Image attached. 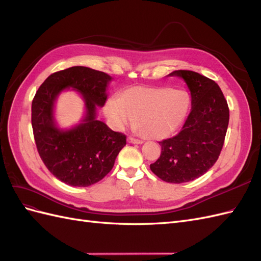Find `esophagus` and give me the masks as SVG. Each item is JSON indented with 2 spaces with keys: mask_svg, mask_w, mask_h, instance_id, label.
<instances>
[{
  "mask_svg": "<svg viewBox=\"0 0 261 261\" xmlns=\"http://www.w3.org/2000/svg\"><path fill=\"white\" fill-rule=\"evenodd\" d=\"M127 141L129 144H134V145H140L143 144V141L139 140V139H136V138H133V137H128L127 138Z\"/></svg>",
  "mask_w": 261,
  "mask_h": 261,
  "instance_id": "1",
  "label": "esophagus"
}]
</instances>
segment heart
<instances>
[{
    "instance_id": "heart-1",
    "label": "heart",
    "mask_w": 261,
    "mask_h": 261,
    "mask_svg": "<svg viewBox=\"0 0 261 261\" xmlns=\"http://www.w3.org/2000/svg\"><path fill=\"white\" fill-rule=\"evenodd\" d=\"M191 105V97L185 90L137 86L124 91L117 102L108 101L105 113L117 129L136 121V127L145 138L164 139L185 123Z\"/></svg>"
}]
</instances>
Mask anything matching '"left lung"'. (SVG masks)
I'll list each match as a JSON object with an SVG mask.
<instances>
[{"label":"left lung","mask_w":261,"mask_h":261,"mask_svg":"<svg viewBox=\"0 0 261 261\" xmlns=\"http://www.w3.org/2000/svg\"><path fill=\"white\" fill-rule=\"evenodd\" d=\"M168 76L186 83L192 110L177 135L160 141L161 155L150 169L162 180L180 184L203 175L216 163L230 111L220 87L208 77L192 70H174Z\"/></svg>","instance_id":"left-lung-1"}]
</instances>
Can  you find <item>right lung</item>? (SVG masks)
<instances>
[{
    "instance_id": "right-lung-1",
    "label": "right lung",
    "mask_w": 261,
    "mask_h": 261,
    "mask_svg": "<svg viewBox=\"0 0 261 261\" xmlns=\"http://www.w3.org/2000/svg\"><path fill=\"white\" fill-rule=\"evenodd\" d=\"M113 78L99 70L73 66L50 75L31 105V125L38 152L52 174L69 186L98 183L112 170L126 145V136L97 120V110L108 99ZM76 91L85 103L82 120L62 129L55 118V103L64 91Z\"/></svg>"
}]
</instances>
